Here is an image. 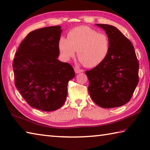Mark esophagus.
Here are the masks:
<instances>
[{"label": "esophagus", "instance_id": "1", "mask_svg": "<svg viewBox=\"0 0 150 150\" xmlns=\"http://www.w3.org/2000/svg\"><path fill=\"white\" fill-rule=\"evenodd\" d=\"M74 70H75V72L76 73H80L83 72V69H81L80 68L78 67H75Z\"/></svg>", "mask_w": 150, "mask_h": 150}]
</instances>
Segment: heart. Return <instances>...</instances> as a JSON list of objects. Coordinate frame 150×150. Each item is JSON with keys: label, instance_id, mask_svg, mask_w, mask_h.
I'll use <instances>...</instances> for the list:
<instances>
[{"label": "heart", "instance_id": "b5f03b06", "mask_svg": "<svg viewBox=\"0 0 150 150\" xmlns=\"http://www.w3.org/2000/svg\"><path fill=\"white\" fill-rule=\"evenodd\" d=\"M58 49L62 58L69 60L77 51L81 63L86 67L98 66L107 58L110 51V40L105 33L88 26H79L68 32L67 37H60Z\"/></svg>", "mask_w": 150, "mask_h": 150}]
</instances>
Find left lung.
<instances>
[{"label":"left lung","instance_id":"obj_1","mask_svg":"<svg viewBox=\"0 0 150 150\" xmlns=\"http://www.w3.org/2000/svg\"><path fill=\"white\" fill-rule=\"evenodd\" d=\"M110 40L104 62L86 75L92 100L103 108L119 107L129 102L138 83L139 64L132 42L115 27L96 24Z\"/></svg>","mask_w":150,"mask_h":150}]
</instances>
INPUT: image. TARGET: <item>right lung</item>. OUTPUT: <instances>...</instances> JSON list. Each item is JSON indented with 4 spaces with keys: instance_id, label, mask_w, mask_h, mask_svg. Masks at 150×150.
Here are the masks:
<instances>
[{
    "instance_id": "1",
    "label": "right lung",
    "mask_w": 150,
    "mask_h": 150,
    "mask_svg": "<svg viewBox=\"0 0 150 150\" xmlns=\"http://www.w3.org/2000/svg\"><path fill=\"white\" fill-rule=\"evenodd\" d=\"M62 31L56 25L30 32L13 59L16 87L30 106L43 111L64 105L68 82L75 77L72 66L58 59Z\"/></svg>"
}]
</instances>
